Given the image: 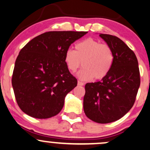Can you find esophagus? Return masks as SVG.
Wrapping results in <instances>:
<instances>
[{
	"instance_id": "obj_1",
	"label": "esophagus",
	"mask_w": 150,
	"mask_h": 150,
	"mask_svg": "<svg viewBox=\"0 0 150 150\" xmlns=\"http://www.w3.org/2000/svg\"><path fill=\"white\" fill-rule=\"evenodd\" d=\"M85 84L83 82H81V81H78V85L79 86H83Z\"/></svg>"
}]
</instances>
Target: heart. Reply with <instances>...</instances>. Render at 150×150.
Segmentation results:
<instances>
[{
  "instance_id": "b5f03b06",
  "label": "heart",
  "mask_w": 150,
  "mask_h": 150,
  "mask_svg": "<svg viewBox=\"0 0 150 150\" xmlns=\"http://www.w3.org/2000/svg\"><path fill=\"white\" fill-rule=\"evenodd\" d=\"M75 48L76 50H66L64 59L71 72H75L81 63L83 64V68L77 74L79 79L84 81L93 78L100 80L109 73L114 61V54L108 45L101 44L93 38H87L76 44Z\"/></svg>"
}]
</instances>
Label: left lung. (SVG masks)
I'll return each mask as SVG.
<instances>
[{"label":"left lung","mask_w":150,"mask_h":150,"mask_svg":"<svg viewBox=\"0 0 150 150\" xmlns=\"http://www.w3.org/2000/svg\"><path fill=\"white\" fill-rule=\"evenodd\" d=\"M112 48L114 61L100 81L87 83L83 99L86 116L99 124L120 120L132 107L140 86L139 63L134 52L117 37L100 34Z\"/></svg>","instance_id":"8db88e82"}]
</instances>
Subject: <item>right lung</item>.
I'll list each match as a JSON object with an SVG mask.
<instances>
[{
  "label": "right lung",
  "instance_id": "1",
  "mask_svg": "<svg viewBox=\"0 0 150 150\" xmlns=\"http://www.w3.org/2000/svg\"><path fill=\"white\" fill-rule=\"evenodd\" d=\"M87 33L46 32L20 51L11 82L16 101L24 113L47 119L61 111L65 96L77 85L65 62V53Z\"/></svg>",
  "mask_w": 150,
  "mask_h": 150
}]
</instances>
